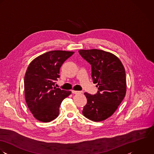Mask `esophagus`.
Instances as JSON below:
<instances>
[{
  "instance_id": "1",
  "label": "esophagus",
  "mask_w": 154,
  "mask_h": 154,
  "mask_svg": "<svg viewBox=\"0 0 154 154\" xmlns=\"http://www.w3.org/2000/svg\"><path fill=\"white\" fill-rule=\"evenodd\" d=\"M71 92L73 94H77V93H83V92H82V91H74V90H72Z\"/></svg>"
}]
</instances>
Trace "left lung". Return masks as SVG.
Wrapping results in <instances>:
<instances>
[{
    "instance_id": "1",
    "label": "left lung",
    "mask_w": 154,
    "mask_h": 154,
    "mask_svg": "<svg viewBox=\"0 0 154 154\" xmlns=\"http://www.w3.org/2000/svg\"><path fill=\"white\" fill-rule=\"evenodd\" d=\"M80 55L92 66L93 83L98 91L95 94L85 93L87 103L83 116L93 122L111 117L123 101L126 93L125 72L123 63L114 54L102 50H80Z\"/></svg>"
}]
</instances>
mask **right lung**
Listing matches in <instances>:
<instances>
[{
	"label": "right lung",
	"instance_id": "obj_1",
	"mask_svg": "<svg viewBox=\"0 0 154 154\" xmlns=\"http://www.w3.org/2000/svg\"><path fill=\"white\" fill-rule=\"evenodd\" d=\"M74 52L52 51L43 54L29 64L24 77V92L27 105L34 118L48 123L60 113L62 100L71 91L54 87L60 77L62 63Z\"/></svg>",
	"mask_w": 154,
	"mask_h": 154
}]
</instances>
